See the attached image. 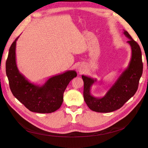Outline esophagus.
<instances>
[{
  "label": "esophagus",
  "mask_w": 148,
  "mask_h": 148,
  "mask_svg": "<svg viewBox=\"0 0 148 148\" xmlns=\"http://www.w3.org/2000/svg\"><path fill=\"white\" fill-rule=\"evenodd\" d=\"M78 70L79 73H82L83 72V69L82 68V66H79L78 69Z\"/></svg>",
  "instance_id": "1"
}]
</instances>
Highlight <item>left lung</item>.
<instances>
[{
	"label": "left lung",
	"mask_w": 148,
	"mask_h": 148,
	"mask_svg": "<svg viewBox=\"0 0 148 148\" xmlns=\"http://www.w3.org/2000/svg\"><path fill=\"white\" fill-rule=\"evenodd\" d=\"M123 34L129 40L132 48V57L129 65L110 87L104 96L96 97L91 95V87L97 79L82 75L84 82L83 97L91 110L97 112L107 113L122 107L136 93L143 73L141 51L138 44L132 39L127 31Z\"/></svg>",
	"instance_id": "left-lung-1"
}]
</instances>
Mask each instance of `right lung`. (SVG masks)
<instances>
[{
  "label": "right lung",
  "instance_id": "right-lung-1",
  "mask_svg": "<svg viewBox=\"0 0 148 148\" xmlns=\"http://www.w3.org/2000/svg\"><path fill=\"white\" fill-rule=\"evenodd\" d=\"M16 38L9 49L6 61V74L10 90L16 99L31 112L52 113L59 109L64 101V92L70 82L77 76L68 70L49 78L44 84L29 82L18 69L16 63Z\"/></svg>",
  "mask_w": 148,
  "mask_h": 148
}]
</instances>
